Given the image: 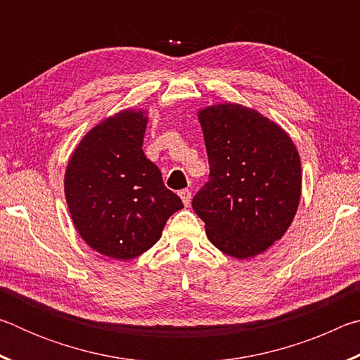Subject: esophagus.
Here are the masks:
<instances>
[{
	"mask_svg": "<svg viewBox=\"0 0 360 360\" xmlns=\"http://www.w3.org/2000/svg\"><path fill=\"white\" fill-rule=\"evenodd\" d=\"M179 197H181V200H182V203H184V206L191 205L192 192L188 191V188H182V191H179Z\"/></svg>",
	"mask_w": 360,
	"mask_h": 360,
	"instance_id": "34e87169",
	"label": "esophagus"
}]
</instances>
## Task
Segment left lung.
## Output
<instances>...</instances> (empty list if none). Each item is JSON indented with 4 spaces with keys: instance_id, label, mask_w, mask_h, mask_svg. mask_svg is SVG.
<instances>
[{
    "instance_id": "1",
    "label": "left lung",
    "mask_w": 360,
    "mask_h": 360,
    "mask_svg": "<svg viewBox=\"0 0 360 360\" xmlns=\"http://www.w3.org/2000/svg\"><path fill=\"white\" fill-rule=\"evenodd\" d=\"M210 179L192 200L210 241L248 259L266 251L294 221L302 165L281 127L233 103L198 111Z\"/></svg>"
}]
</instances>
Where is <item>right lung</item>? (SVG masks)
<instances>
[{
  "label": "right lung",
  "instance_id": "right-lung-1",
  "mask_svg": "<svg viewBox=\"0 0 360 360\" xmlns=\"http://www.w3.org/2000/svg\"><path fill=\"white\" fill-rule=\"evenodd\" d=\"M148 117L120 111L82 138L65 173V195L79 235L96 252L130 260L160 240L184 208L143 152Z\"/></svg>",
  "mask_w": 360,
  "mask_h": 360
}]
</instances>
